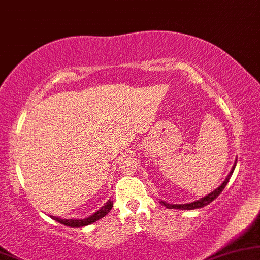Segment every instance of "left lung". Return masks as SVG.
<instances>
[{"instance_id": "1", "label": "left lung", "mask_w": 260, "mask_h": 260, "mask_svg": "<svg viewBox=\"0 0 260 260\" xmlns=\"http://www.w3.org/2000/svg\"><path fill=\"white\" fill-rule=\"evenodd\" d=\"M235 165H237V160H235L233 168H232V170L230 171V174H228V176L226 177V179H224V181H223L222 184H221L220 186H217V188L214 190V191L208 193V195H206L205 197H202V199L196 200V201H193V202H190V203H182V205H172V203H168V202H165V201H159V202H160V205H162V206L166 207V208H169V209L192 210V209H197V208H202V207H205V206H208L210 202H213V201L215 200L216 197L219 196L221 192H222V190L224 189V186H226L227 183L230 182V178H231V176L233 175Z\"/></svg>"}]
</instances>
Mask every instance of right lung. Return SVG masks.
<instances>
[{"instance_id": "right-lung-1", "label": "right lung", "mask_w": 260, "mask_h": 260, "mask_svg": "<svg viewBox=\"0 0 260 260\" xmlns=\"http://www.w3.org/2000/svg\"><path fill=\"white\" fill-rule=\"evenodd\" d=\"M112 207H113V201L112 200H108L105 203V205H103L101 208L98 210V212H95L94 214H91V215L88 216V217H85V219H61L60 216H53V215H50V217H51V219H53V220L57 221V222L64 224V226H69V227H84V226H88V224L94 223L95 221L102 219V217H105L107 214L110 212Z\"/></svg>"}]
</instances>
